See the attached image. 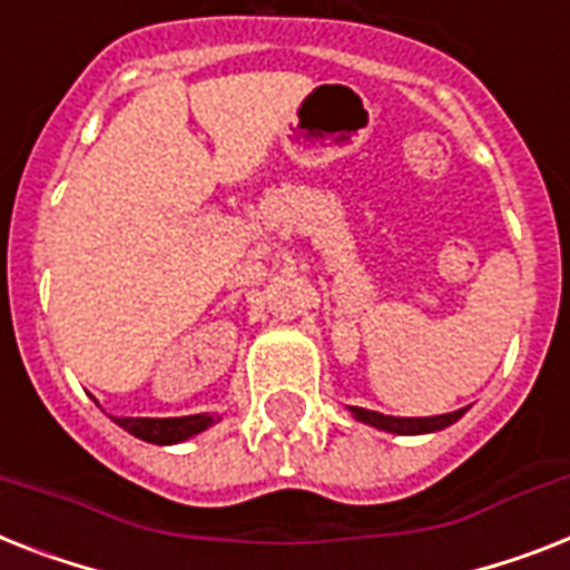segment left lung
Listing matches in <instances>:
<instances>
[{"label": "left lung", "instance_id": "obj_1", "mask_svg": "<svg viewBox=\"0 0 570 570\" xmlns=\"http://www.w3.org/2000/svg\"><path fill=\"white\" fill-rule=\"evenodd\" d=\"M351 413L357 415L360 421L372 424V428L390 430V433H401V436H415V433H433V430H442L448 424L460 419L465 410H453L445 415H430V419H397V415H383L374 413V410H363V406H348Z\"/></svg>", "mask_w": 570, "mask_h": 570}]
</instances>
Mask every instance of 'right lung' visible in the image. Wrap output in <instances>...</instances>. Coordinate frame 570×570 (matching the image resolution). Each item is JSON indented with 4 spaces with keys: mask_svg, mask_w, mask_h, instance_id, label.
<instances>
[{
    "mask_svg": "<svg viewBox=\"0 0 570 570\" xmlns=\"http://www.w3.org/2000/svg\"><path fill=\"white\" fill-rule=\"evenodd\" d=\"M119 428H125L131 436L142 439V442H155V445H173V442H184V439L196 436L202 430H207L216 421V415H184V419H114Z\"/></svg>",
    "mask_w": 570,
    "mask_h": 570,
    "instance_id": "obj_1",
    "label": "right lung"
}]
</instances>
